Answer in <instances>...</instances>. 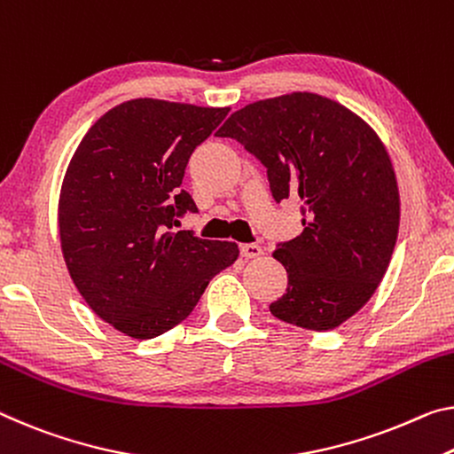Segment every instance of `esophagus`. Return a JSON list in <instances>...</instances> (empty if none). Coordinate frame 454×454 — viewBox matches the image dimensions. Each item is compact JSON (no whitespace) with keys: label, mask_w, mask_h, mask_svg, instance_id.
<instances>
[{"label":"esophagus","mask_w":454,"mask_h":454,"mask_svg":"<svg viewBox=\"0 0 454 454\" xmlns=\"http://www.w3.org/2000/svg\"><path fill=\"white\" fill-rule=\"evenodd\" d=\"M240 254L244 258H258L264 254V250L258 244H240Z\"/></svg>","instance_id":"obj_1"}]
</instances>
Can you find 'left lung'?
Here are the masks:
<instances>
[{"mask_svg":"<svg viewBox=\"0 0 454 454\" xmlns=\"http://www.w3.org/2000/svg\"><path fill=\"white\" fill-rule=\"evenodd\" d=\"M218 135L261 160L272 198L303 206V232L272 253L289 285L270 313L311 331L340 327L376 293L398 239V182L382 139L315 92L250 103Z\"/></svg>","mask_w":454,"mask_h":454,"instance_id":"left-lung-1","label":"left lung"}]
</instances>
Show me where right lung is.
<instances>
[{
	"instance_id": "obj_1",
	"label": "right lung",
	"mask_w": 454,
	"mask_h": 454,
	"mask_svg": "<svg viewBox=\"0 0 454 454\" xmlns=\"http://www.w3.org/2000/svg\"><path fill=\"white\" fill-rule=\"evenodd\" d=\"M228 111L133 98L106 111L72 155L59 200L62 256L82 299L121 333L151 340L176 327L240 254L236 242L174 230L198 210L179 190L190 155Z\"/></svg>"
}]
</instances>
